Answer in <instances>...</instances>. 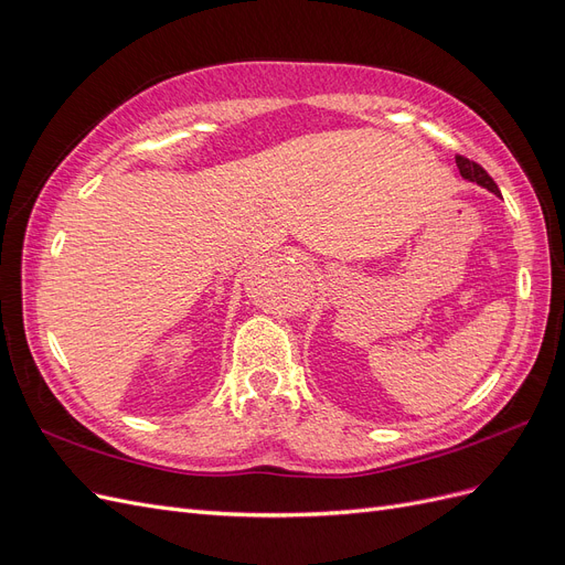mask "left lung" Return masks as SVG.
I'll list each match as a JSON object with an SVG mask.
<instances>
[{
  "instance_id": "obj_1",
  "label": "left lung",
  "mask_w": 565,
  "mask_h": 565,
  "mask_svg": "<svg viewBox=\"0 0 565 565\" xmlns=\"http://www.w3.org/2000/svg\"><path fill=\"white\" fill-rule=\"evenodd\" d=\"M455 162H457V169H459L461 179H467V181H471V183L483 185V188H488L490 193H494L498 198H502L498 183H494V181L490 179V174L486 172V169H483L481 164H476L473 160H467V158H461V156H457V158H455Z\"/></svg>"
}]
</instances>
